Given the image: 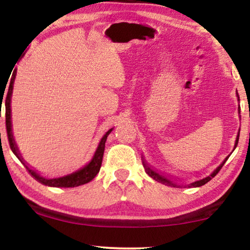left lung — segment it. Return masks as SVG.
Returning <instances> with one entry per match:
<instances>
[{"mask_svg": "<svg viewBox=\"0 0 250 250\" xmlns=\"http://www.w3.org/2000/svg\"><path fill=\"white\" fill-rule=\"evenodd\" d=\"M237 96H238V101H239V95H238V93H237ZM239 112H240V106H239ZM239 132H240V130H239ZM238 140H239V135L237 136V139H235L234 148H235V147H237V145H238ZM229 156H230V155H229ZM229 156L226 157V160H224V161L222 162V163H221V164L219 165V167H216V170H214V172H213L212 174L208 175V177H206V178L202 179V180H198V181L192 182V184L188 185V187H200V186H204L205 184H207V182H208L209 180H212V178H214L217 173H219V171L221 170V168H222V167L224 165V163H226L227 160L229 159ZM143 165H144V167H145L146 173L148 174L150 178H153L154 180L159 181V182H161V184H163V185L171 186V187H178L177 184H174V182H172V181L170 180V179H167V177H165V175H162V174H160V173H159V172L154 171L152 167H148V164H147L146 162L144 161V160H143Z\"/></svg>", "mask_w": 250, "mask_h": 250, "instance_id": "left-lung-1", "label": "left lung"}]
</instances>
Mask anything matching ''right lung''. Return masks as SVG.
<instances>
[{"label":"right lung","mask_w":250,"mask_h":250,"mask_svg":"<svg viewBox=\"0 0 250 250\" xmlns=\"http://www.w3.org/2000/svg\"><path fill=\"white\" fill-rule=\"evenodd\" d=\"M16 70L13 71V75L11 77V82H10L9 85V89L8 93H6V97H5V125H6V133H8V139H9V144H10V148L13 152V154L18 157L20 160L21 163H22L26 168L29 172V174L31 177L36 179L38 182L43 184L45 186H48V187H56V188H70V187H78V186L85 185L87 182H89L93 180V179L96 177V174L100 172L101 165H102V161H103V155H104V149H105V142H106L107 136L110 135L112 129L108 130V131L105 133L103 136V138L101 139L100 144H98V147L95 152L93 159L89 162L88 164H86L85 167L80 168V170L73 172L71 174L64 175V177H60V178H44L42 177L41 174H38L36 171L30 168L28 165L24 163V161L22 157H21L18 147L16 145L15 139H13V135H12V125H11V96H12V89H13V83H15V78H16ZM5 90V89H4ZM3 96H1V102H2Z\"/></svg>","instance_id":"1"}]
</instances>
